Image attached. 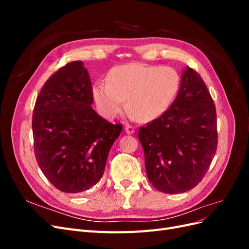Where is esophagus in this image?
Here are the masks:
<instances>
[{
    "label": "esophagus",
    "instance_id": "34e87169",
    "mask_svg": "<svg viewBox=\"0 0 249 249\" xmlns=\"http://www.w3.org/2000/svg\"><path fill=\"white\" fill-rule=\"evenodd\" d=\"M124 130H125V133L126 134H134L135 132V127L133 125H130V124H126L124 126Z\"/></svg>",
    "mask_w": 249,
    "mask_h": 249
}]
</instances>
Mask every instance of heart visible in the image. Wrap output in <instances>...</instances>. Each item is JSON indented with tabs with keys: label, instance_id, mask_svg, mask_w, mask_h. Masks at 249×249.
<instances>
[{
	"label": "heart",
	"instance_id": "heart-1",
	"mask_svg": "<svg viewBox=\"0 0 249 249\" xmlns=\"http://www.w3.org/2000/svg\"><path fill=\"white\" fill-rule=\"evenodd\" d=\"M180 77L170 66L130 63L115 66L107 83H95L92 95L97 108L108 118L127 109L139 122H152L166 111L178 92Z\"/></svg>",
	"mask_w": 249,
	"mask_h": 249
}]
</instances>
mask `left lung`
<instances>
[{"instance_id": "left-lung-1", "label": "left lung", "mask_w": 249, "mask_h": 249, "mask_svg": "<svg viewBox=\"0 0 249 249\" xmlns=\"http://www.w3.org/2000/svg\"><path fill=\"white\" fill-rule=\"evenodd\" d=\"M147 178L163 193L191 190L206 176L217 149L216 108L199 74L186 67L175 102L141 126Z\"/></svg>"}]
</instances>
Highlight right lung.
<instances>
[{"instance_id": "right-lung-1", "label": "right lung", "mask_w": 249, "mask_h": 249, "mask_svg": "<svg viewBox=\"0 0 249 249\" xmlns=\"http://www.w3.org/2000/svg\"><path fill=\"white\" fill-rule=\"evenodd\" d=\"M92 86L82 61L52 74L37 96L32 116L34 153L49 182L78 193L100 182L108 155L123 125L92 109Z\"/></svg>"}]
</instances>
